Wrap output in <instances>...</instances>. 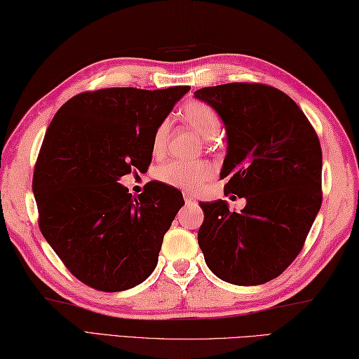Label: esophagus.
<instances>
[{
    "label": "esophagus",
    "instance_id": "34e87169",
    "mask_svg": "<svg viewBox=\"0 0 359 359\" xmlns=\"http://www.w3.org/2000/svg\"><path fill=\"white\" fill-rule=\"evenodd\" d=\"M184 201H186V204H189V206H190V204H195L196 203V200L194 198V195L189 194V192L184 194Z\"/></svg>",
    "mask_w": 359,
    "mask_h": 359
}]
</instances>
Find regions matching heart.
<instances>
[{"label": "heart", "mask_w": 359, "mask_h": 359, "mask_svg": "<svg viewBox=\"0 0 359 359\" xmlns=\"http://www.w3.org/2000/svg\"><path fill=\"white\" fill-rule=\"evenodd\" d=\"M181 118L187 126L192 127L204 141H212L220 133L222 118L214 107L203 100H192L181 108ZM167 136H169V122L163 121L158 126L151 139V150L155 155L165 147ZM214 177V167L206 161H169L156 169V178L167 186L196 190L204 182Z\"/></svg>", "instance_id": "b5f03b06"}]
</instances>
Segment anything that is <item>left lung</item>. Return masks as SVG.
Returning <instances> with one entry per match:
<instances>
[{
    "instance_id": "obj_1",
    "label": "left lung",
    "mask_w": 359,
    "mask_h": 359,
    "mask_svg": "<svg viewBox=\"0 0 359 359\" xmlns=\"http://www.w3.org/2000/svg\"><path fill=\"white\" fill-rule=\"evenodd\" d=\"M214 107L228 135L220 178L224 195L246 200L200 203L198 245L208 266L233 285L276 279L294 260L323 203V150L297 104L274 86L224 83L195 91Z\"/></svg>"
}]
</instances>
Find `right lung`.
<instances>
[{"mask_svg":"<svg viewBox=\"0 0 359 359\" xmlns=\"http://www.w3.org/2000/svg\"><path fill=\"white\" fill-rule=\"evenodd\" d=\"M189 90L80 93L50 121L32 180L39 226L88 287L123 291L155 269L164 233L184 200L159 181L135 198L118 181L150 165L153 135Z\"/></svg>","mask_w":359,"mask_h":359,"instance_id":"1","label":"right lung"}]
</instances>
